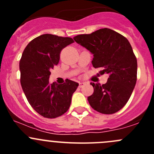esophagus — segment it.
Segmentation results:
<instances>
[{
    "label": "esophagus",
    "instance_id": "esophagus-1",
    "mask_svg": "<svg viewBox=\"0 0 154 154\" xmlns=\"http://www.w3.org/2000/svg\"><path fill=\"white\" fill-rule=\"evenodd\" d=\"M85 84L84 82H79V87H82Z\"/></svg>",
    "mask_w": 154,
    "mask_h": 154
}]
</instances>
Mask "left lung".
<instances>
[{
	"label": "left lung",
	"mask_w": 154,
	"mask_h": 154,
	"mask_svg": "<svg viewBox=\"0 0 154 154\" xmlns=\"http://www.w3.org/2000/svg\"><path fill=\"white\" fill-rule=\"evenodd\" d=\"M74 41L94 56L93 67L109 74L106 83H91L94 92L88 97L90 106L103 114H113L123 108L137 80V60L128 40L109 28L74 37Z\"/></svg>",
	"instance_id": "1"
}]
</instances>
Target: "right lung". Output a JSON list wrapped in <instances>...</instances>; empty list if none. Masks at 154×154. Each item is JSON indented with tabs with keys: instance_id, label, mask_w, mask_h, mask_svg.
I'll return each mask as SVG.
<instances>
[{
	"instance_id": "obj_1",
	"label": "right lung",
	"mask_w": 154,
	"mask_h": 154,
	"mask_svg": "<svg viewBox=\"0 0 154 154\" xmlns=\"http://www.w3.org/2000/svg\"><path fill=\"white\" fill-rule=\"evenodd\" d=\"M73 42L70 37L43 34L29 42L20 60L23 91L31 106L45 118L55 119L66 112L79 86L68 79L63 84L49 83L51 70L59 63L61 51Z\"/></svg>"
}]
</instances>
